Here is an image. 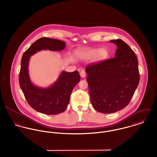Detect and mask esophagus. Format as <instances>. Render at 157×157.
I'll list each match as a JSON object with an SVG mask.
<instances>
[{
  "label": "esophagus",
  "instance_id": "1",
  "mask_svg": "<svg viewBox=\"0 0 157 157\" xmlns=\"http://www.w3.org/2000/svg\"><path fill=\"white\" fill-rule=\"evenodd\" d=\"M80 76L82 78H85L86 77V72H85V71L84 70L81 71L80 72Z\"/></svg>",
  "mask_w": 157,
  "mask_h": 157
}]
</instances>
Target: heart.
<instances>
[{"instance_id":"b5f03b06","label":"heart","mask_w":157,"mask_h":157,"mask_svg":"<svg viewBox=\"0 0 157 157\" xmlns=\"http://www.w3.org/2000/svg\"><path fill=\"white\" fill-rule=\"evenodd\" d=\"M108 52L105 49H99V48H93L85 49L81 52L80 54V57L82 59H92L96 57V59L98 60H103L108 57Z\"/></svg>"}]
</instances>
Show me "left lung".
Returning a JSON list of instances; mask_svg holds the SVG:
<instances>
[{
    "label": "left lung",
    "mask_w": 157,
    "mask_h": 157,
    "mask_svg": "<svg viewBox=\"0 0 157 157\" xmlns=\"http://www.w3.org/2000/svg\"><path fill=\"white\" fill-rule=\"evenodd\" d=\"M117 46L114 58L86 67L93 108L104 113L117 112L130 102L140 82L138 62L134 51L121 39L110 40Z\"/></svg>",
    "instance_id": "obj_1"
}]
</instances>
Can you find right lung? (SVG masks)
<instances>
[{"label":"right lung","instance_id":"right-lung-1","mask_svg":"<svg viewBox=\"0 0 157 157\" xmlns=\"http://www.w3.org/2000/svg\"><path fill=\"white\" fill-rule=\"evenodd\" d=\"M65 48V42L57 39L42 37L29 46L23 53L21 60L19 81L26 100L29 106L37 112L47 115H56L65 111L71 94L80 82L77 71H62L58 79L48 88H40L31 82L28 72L30 57L42 50L59 51Z\"/></svg>","mask_w":157,"mask_h":157}]
</instances>
